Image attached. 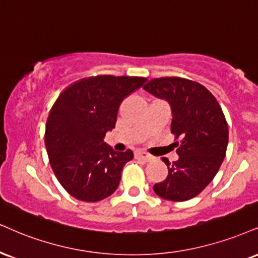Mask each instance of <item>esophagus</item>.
I'll use <instances>...</instances> for the list:
<instances>
[{
    "label": "esophagus",
    "mask_w": 258,
    "mask_h": 258,
    "mask_svg": "<svg viewBox=\"0 0 258 258\" xmlns=\"http://www.w3.org/2000/svg\"><path fill=\"white\" fill-rule=\"evenodd\" d=\"M135 157L138 159H141V160H145V161H149L152 159V155H149L148 153H146V152H142V151H136Z\"/></svg>",
    "instance_id": "34e87169"
}]
</instances>
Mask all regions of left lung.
<instances>
[{
	"instance_id": "left-lung-1",
	"label": "left lung",
	"mask_w": 258,
	"mask_h": 258,
	"mask_svg": "<svg viewBox=\"0 0 258 258\" xmlns=\"http://www.w3.org/2000/svg\"><path fill=\"white\" fill-rule=\"evenodd\" d=\"M144 90L167 101L172 113L171 133L179 158L170 163L168 174L154 184L158 196L168 201H186L199 195L220 168L228 144V126L220 105L197 82L180 78L154 79Z\"/></svg>"
}]
</instances>
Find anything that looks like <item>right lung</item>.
I'll list each match as a JSON object with an SVG mask.
<instances>
[{
    "mask_svg": "<svg viewBox=\"0 0 258 258\" xmlns=\"http://www.w3.org/2000/svg\"><path fill=\"white\" fill-rule=\"evenodd\" d=\"M142 78L101 75L69 86L50 110L45 147L61 185L73 197L97 202L116 191L123 166L134 154L105 144L119 105L145 84Z\"/></svg>",
    "mask_w": 258,
    "mask_h": 258,
    "instance_id": "right-lung-1",
    "label": "right lung"
}]
</instances>
